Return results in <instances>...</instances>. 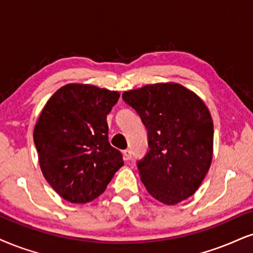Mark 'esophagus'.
Masks as SVG:
<instances>
[{
    "mask_svg": "<svg viewBox=\"0 0 253 253\" xmlns=\"http://www.w3.org/2000/svg\"><path fill=\"white\" fill-rule=\"evenodd\" d=\"M123 154H124V158H126V161H130L132 158L131 150H130V149H126V150L123 151Z\"/></svg>",
    "mask_w": 253,
    "mask_h": 253,
    "instance_id": "esophagus-1",
    "label": "esophagus"
}]
</instances>
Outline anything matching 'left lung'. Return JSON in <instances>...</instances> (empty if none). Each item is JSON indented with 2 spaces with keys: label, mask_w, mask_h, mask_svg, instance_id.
<instances>
[{
  "label": "left lung",
  "mask_w": 253,
  "mask_h": 253,
  "mask_svg": "<svg viewBox=\"0 0 253 253\" xmlns=\"http://www.w3.org/2000/svg\"><path fill=\"white\" fill-rule=\"evenodd\" d=\"M122 98L148 130L150 149L137 161L148 192L168 205L189 198L212 160L213 123L204 102L176 83L150 84Z\"/></svg>",
  "instance_id": "8db88e82"
}]
</instances>
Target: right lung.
Listing matches in <instances>:
<instances>
[{"instance_id":"obj_1","label":"right lung","mask_w":253,"mask_h":253,"mask_svg":"<svg viewBox=\"0 0 253 253\" xmlns=\"http://www.w3.org/2000/svg\"><path fill=\"white\" fill-rule=\"evenodd\" d=\"M120 93L68 84L46 102L34 130L41 170L62 198L84 204L101 196L123 155L109 143L107 115Z\"/></svg>"}]
</instances>
